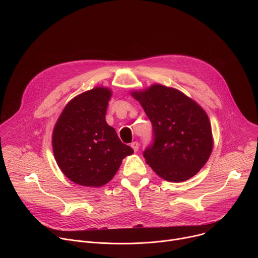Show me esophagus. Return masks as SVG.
<instances>
[{"label": "esophagus", "mask_w": 258, "mask_h": 258, "mask_svg": "<svg viewBox=\"0 0 258 258\" xmlns=\"http://www.w3.org/2000/svg\"><path fill=\"white\" fill-rule=\"evenodd\" d=\"M131 147L134 149L135 152H137L139 150V143L138 142H132L131 143Z\"/></svg>", "instance_id": "1"}]
</instances>
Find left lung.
<instances>
[{
    "instance_id": "obj_1",
    "label": "left lung",
    "mask_w": 258,
    "mask_h": 258,
    "mask_svg": "<svg viewBox=\"0 0 258 258\" xmlns=\"http://www.w3.org/2000/svg\"><path fill=\"white\" fill-rule=\"evenodd\" d=\"M144 108L153 128V142L143 156L168 181L194 176L212 151L211 125L204 110L181 92L161 85L132 93Z\"/></svg>"
}]
</instances>
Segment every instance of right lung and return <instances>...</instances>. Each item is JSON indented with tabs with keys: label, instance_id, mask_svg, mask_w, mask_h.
<instances>
[{
	"label": "right lung",
	"instance_id": "add662e5",
	"mask_svg": "<svg viewBox=\"0 0 258 258\" xmlns=\"http://www.w3.org/2000/svg\"><path fill=\"white\" fill-rule=\"evenodd\" d=\"M111 91L95 88L73 98L53 131V152L62 172L81 186L101 187L111 179L122 159L134 153L105 115Z\"/></svg>",
	"mask_w": 258,
	"mask_h": 258
}]
</instances>
